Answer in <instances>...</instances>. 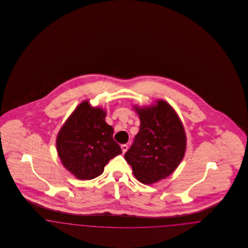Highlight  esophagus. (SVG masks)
Wrapping results in <instances>:
<instances>
[{"mask_svg":"<svg viewBox=\"0 0 248 248\" xmlns=\"http://www.w3.org/2000/svg\"><path fill=\"white\" fill-rule=\"evenodd\" d=\"M121 149H122L123 154H125V153L127 152V150H128V146H127L126 144H123V145L121 146Z\"/></svg>","mask_w":248,"mask_h":248,"instance_id":"1","label":"esophagus"}]
</instances>
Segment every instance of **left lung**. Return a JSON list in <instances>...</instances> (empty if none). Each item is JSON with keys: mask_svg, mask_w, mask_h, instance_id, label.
Listing matches in <instances>:
<instances>
[{"mask_svg": "<svg viewBox=\"0 0 248 248\" xmlns=\"http://www.w3.org/2000/svg\"><path fill=\"white\" fill-rule=\"evenodd\" d=\"M134 108L140 126L124 159L135 177L151 185L177 169L186 151V134L177 112L165 100Z\"/></svg>", "mask_w": 248, "mask_h": 248, "instance_id": "obj_1", "label": "left lung"}]
</instances>
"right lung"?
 Listing matches in <instances>:
<instances>
[{
    "instance_id": "right-lung-1",
    "label": "right lung",
    "mask_w": 248,
    "mask_h": 248,
    "mask_svg": "<svg viewBox=\"0 0 248 248\" xmlns=\"http://www.w3.org/2000/svg\"><path fill=\"white\" fill-rule=\"evenodd\" d=\"M106 111L83 101L67 119L57 137L62 165L78 179L100 176L108 161L122 154L113 128L105 122Z\"/></svg>"
}]
</instances>
